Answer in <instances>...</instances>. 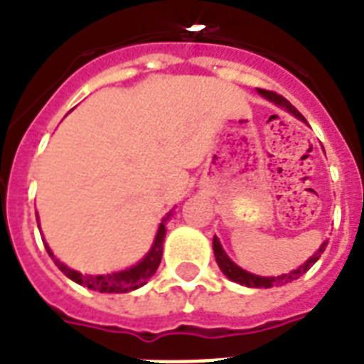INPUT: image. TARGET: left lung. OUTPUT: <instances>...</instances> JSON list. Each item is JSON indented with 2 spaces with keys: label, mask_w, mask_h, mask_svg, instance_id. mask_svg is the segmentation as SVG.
<instances>
[{
  "label": "left lung",
  "mask_w": 364,
  "mask_h": 364,
  "mask_svg": "<svg viewBox=\"0 0 364 364\" xmlns=\"http://www.w3.org/2000/svg\"><path fill=\"white\" fill-rule=\"evenodd\" d=\"M258 93L264 97V99L274 102V105L279 106V108H282V110L289 112V114L294 115V117H297V119L305 121L306 123V119L299 114V110H297L295 106H291V102H289V100H286L282 95H277V93H273V91H265V90H258ZM327 243H329V241H323V243L320 245V249L316 250V252L312 254L309 259H306L305 264L299 265V267L294 269V271H289V273L279 274V277H259V274L249 273V271L241 269L237 264H235V262H232V259H230L228 254L224 252L223 245H220V241H218L217 235L213 237V252H215V259H217V264H218V267H220V271H223V273L226 274L230 280H232V282H237V284L247 286V288H273V286L288 284V282H291V280L299 279L301 274H305L306 271H309V269L312 267V265H314L318 259H320V256L323 254V250H326Z\"/></svg>",
  "instance_id": "obj_1"
}]
</instances>
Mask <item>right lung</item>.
Here are the masks:
<instances>
[{
  "label": "right lung",
  "mask_w": 364,
  "mask_h": 364,
  "mask_svg": "<svg viewBox=\"0 0 364 364\" xmlns=\"http://www.w3.org/2000/svg\"><path fill=\"white\" fill-rule=\"evenodd\" d=\"M172 213L170 211L166 217L162 218L161 224H159V230H156L155 241H153L151 249L147 250V254L138 262L136 265L129 269H123V271H115V273L108 274H82L80 271L70 269L69 265H65L63 262H59L54 256L52 249H50L46 241H43L44 247H46V252L54 264L58 265V269L61 273H65V277H69L70 280H75L76 284L85 286V288L95 289L100 294H127V291H132V289L141 288L144 284H147V280L151 279L153 274L156 273L159 264H161L162 258V243H164V235H166V223L172 218ZM37 226H38V215H37Z\"/></svg>",
  "instance_id": "1"
}]
</instances>
